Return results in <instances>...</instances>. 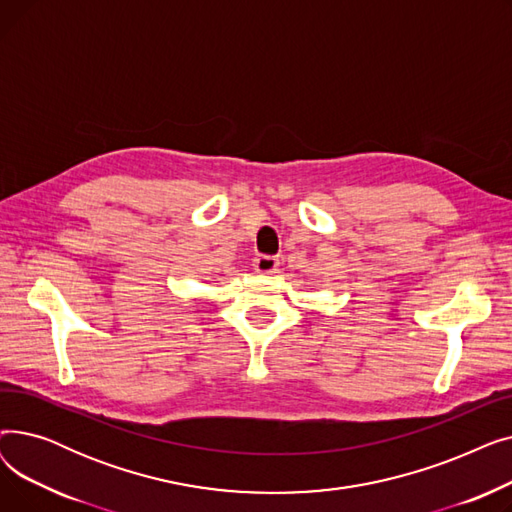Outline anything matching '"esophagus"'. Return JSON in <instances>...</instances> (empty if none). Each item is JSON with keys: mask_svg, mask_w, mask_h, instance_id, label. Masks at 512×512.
I'll return each mask as SVG.
<instances>
[{"mask_svg": "<svg viewBox=\"0 0 512 512\" xmlns=\"http://www.w3.org/2000/svg\"><path fill=\"white\" fill-rule=\"evenodd\" d=\"M253 267L259 274H272L278 270V257L274 255H257L253 259Z\"/></svg>", "mask_w": 512, "mask_h": 512, "instance_id": "obj_1", "label": "esophagus"}]
</instances>
